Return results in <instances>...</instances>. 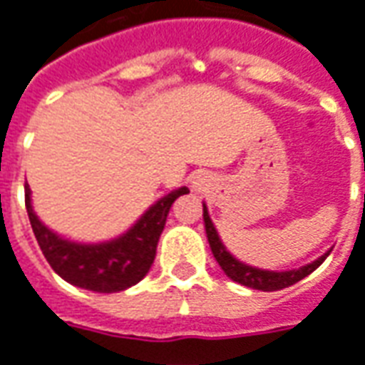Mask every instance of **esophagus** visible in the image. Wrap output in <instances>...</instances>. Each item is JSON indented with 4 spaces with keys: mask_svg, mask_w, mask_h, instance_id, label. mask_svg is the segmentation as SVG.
Masks as SVG:
<instances>
[{
    "mask_svg": "<svg viewBox=\"0 0 365 365\" xmlns=\"http://www.w3.org/2000/svg\"><path fill=\"white\" fill-rule=\"evenodd\" d=\"M207 185H209V175L205 172H197L191 178V187L195 191H205Z\"/></svg>",
    "mask_w": 365,
    "mask_h": 365,
    "instance_id": "obj_1",
    "label": "esophagus"
}]
</instances>
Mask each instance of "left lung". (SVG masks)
Here are the masks:
<instances>
[{"instance_id": "1", "label": "left lung", "mask_w": 365, "mask_h": 365, "mask_svg": "<svg viewBox=\"0 0 365 365\" xmlns=\"http://www.w3.org/2000/svg\"><path fill=\"white\" fill-rule=\"evenodd\" d=\"M203 221H205V232L207 240H209V246H211V252H213L215 260L219 262L221 269L227 274V277H230L232 282L240 283V285H246L250 289H260V291H277L283 289V287H289L293 283L301 282L303 277L314 272V269L321 266L324 258L329 256V252H324L322 256H319L317 260H313L311 264H305L301 268L295 269H285V272H277V269H262L256 268V266H250V264H245L238 258H235L232 254L227 250V246L222 245L219 232L215 229L213 221L209 217V211H207V205L203 203Z\"/></svg>"}]
</instances>
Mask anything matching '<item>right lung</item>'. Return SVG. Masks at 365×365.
Listing matches in <instances>:
<instances>
[{
    "label": "right lung",
    "instance_id": "add662e5",
    "mask_svg": "<svg viewBox=\"0 0 365 365\" xmlns=\"http://www.w3.org/2000/svg\"><path fill=\"white\" fill-rule=\"evenodd\" d=\"M185 193H190L187 187L170 191L148 207L130 229L103 242H78L48 229L33 209L29 183L25 185V205L44 258L64 282L96 293H117L148 274L170 207Z\"/></svg>",
    "mask_w": 365,
    "mask_h": 365
}]
</instances>
